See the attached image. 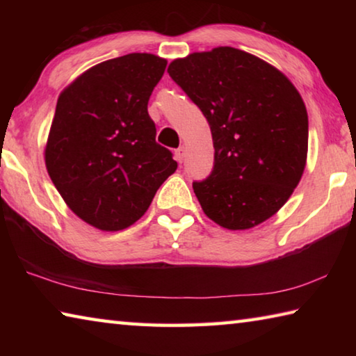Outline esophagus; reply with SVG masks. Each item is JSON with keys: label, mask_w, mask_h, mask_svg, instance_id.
<instances>
[{"label": "esophagus", "mask_w": 356, "mask_h": 356, "mask_svg": "<svg viewBox=\"0 0 356 356\" xmlns=\"http://www.w3.org/2000/svg\"><path fill=\"white\" fill-rule=\"evenodd\" d=\"M174 155H176V160L179 161V163H182V161L185 160V147H179L176 152H174Z\"/></svg>", "instance_id": "obj_1"}]
</instances>
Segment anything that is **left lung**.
<instances>
[{"label":"left lung","instance_id":"obj_1","mask_svg":"<svg viewBox=\"0 0 356 356\" xmlns=\"http://www.w3.org/2000/svg\"><path fill=\"white\" fill-rule=\"evenodd\" d=\"M168 74L212 131V174L193 182L204 213L231 231L273 216L308 156V113L297 88L272 64L232 47L174 59Z\"/></svg>","mask_w":356,"mask_h":356}]
</instances>
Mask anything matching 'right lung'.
<instances>
[{
  "label": "right lung",
  "mask_w": 356,
  "mask_h": 356,
  "mask_svg": "<svg viewBox=\"0 0 356 356\" xmlns=\"http://www.w3.org/2000/svg\"><path fill=\"white\" fill-rule=\"evenodd\" d=\"M166 59L150 53L108 59L59 94L45 166L64 202L100 231H122L146 213L177 161L155 141L147 102Z\"/></svg>",
  "instance_id": "obj_1"
}]
</instances>
